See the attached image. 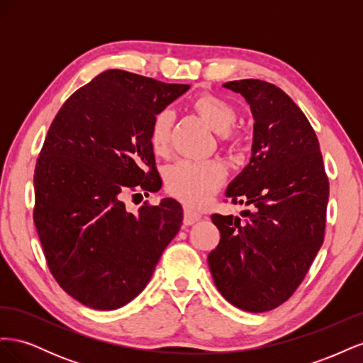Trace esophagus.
Instances as JSON below:
<instances>
[{"label": "esophagus", "instance_id": "obj_1", "mask_svg": "<svg viewBox=\"0 0 363 363\" xmlns=\"http://www.w3.org/2000/svg\"><path fill=\"white\" fill-rule=\"evenodd\" d=\"M201 219V213L196 212V211H192L191 207H184V213H183V223L186 225H192L195 224L196 221H200Z\"/></svg>", "mask_w": 363, "mask_h": 363}]
</instances>
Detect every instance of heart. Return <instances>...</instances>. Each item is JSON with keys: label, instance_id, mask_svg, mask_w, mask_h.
Listing matches in <instances>:
<instances>
[{"label": "heart", "instance_id": "1", "mask_svg": "<svg viewBox=\"0 0 363 363\" xmlns=\"http://www.w3.org/2000/svg\"><path fill=\"white\" fill-rule=\"evenodd\" d=\"M191 107L203 121L218 133L223 131V140L238 144L239 131L230 129L236 119L235 107L224 98L213 94H201L191 103ZM172 115L164 111L156 115L150 127V145L157 156H164L171 144ZM225 177L223 163L218 160H180L164 171V188L175 199L189 204L201 206L216 192Z\"/></svg>", "mask_w": 363, "mask_h": 363}]
</instances>
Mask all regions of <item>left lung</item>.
<instances>
[{
  "label": "left lung",
  "instance_id": "obj_1",
  "mask_svg": "<svg viewBox=\"0 0 363 363\" xmlns=\"http://www.w3.org/2000/svg\"><path fill=\"white\" fill-rule=\"evenodd\" d=\"M255 118L250 163L228 184L242 218L213 213L221 239L208 252L218 291L239 309H276L300 286L324 240L328 179L320 142L301 108L276 84L224 83Z\"/></svg>",
  "mask_w": 363,
  "mask_h": 363
}]
</instances>
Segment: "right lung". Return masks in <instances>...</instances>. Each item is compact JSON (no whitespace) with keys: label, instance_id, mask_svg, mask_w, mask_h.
<instances>
[{"label":"right lung","instance_id":"obj_1","mask_svg":"<svg viewBox=\"0 0 363 363\" xmlns=\"http://www.w3.org/2000/svg\"><path fill=\"white\" fill-rule=\"evenodd\" d=\"M189 87L108 69L51 123L36 162L33 219L52 277L87 307L113 311L133 300L179 233V201H145L131 213L123 199L160 189L150 127Z\"/></svg>","mask_w":363,"mask_h":363}]
</instances>
